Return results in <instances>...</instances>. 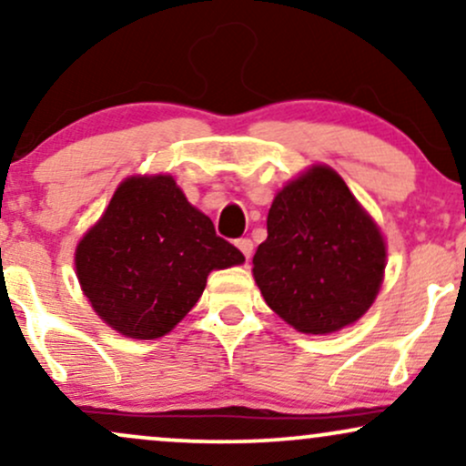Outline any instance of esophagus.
<instances>
[{
  "label": "esophagus",
  "mask_w": 466,
  "mask_h": 466,
  "mask_svg": "<svg viewBox=\"0 0 466 466\" xmlns=\"http://www.w3.org/2000/svg\"><path fill=\"white\" fill-rule=\"evenodd\" d=\"M237 248L240 249V254L245 256V260H249L251 254H254V243H251V238H238Z\"/></svg>",
  "instance_id": "1"
}]
</instances>
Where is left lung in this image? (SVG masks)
<instances>
[{
  "mask_svg": "<svg viewBox=\"0 0 466 466\" xmlns=\"http://www.w3.org/2000/svg\"><path fill=\"white\" fill-rule=\"evenodd\" d=\"M251 263L271 311L300 333L326 335L370 309L386 240L344 179L319 164L278 192Z\"/></svg>",
  "mask_w": 466,
  "mask_h": 466,
  "instance_id": "1",
  "label": "left lung"
}]
</instances>
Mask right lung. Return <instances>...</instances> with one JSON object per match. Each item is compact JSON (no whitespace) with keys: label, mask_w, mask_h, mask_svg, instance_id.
I'll return each mask as SVG.
<instances>
[{"label":"right lung","mask_w":466,"mask_h":466,"mask_svg":"<svg viewBox=\"0 0 466 466\" xmlns=\"http://www.w3.org/2000/svg\"><path fill=\"white\" fill-rule=\"evenodd\" d=\"M243 260L170 175H144L122 181L80 238L76 274L100 319L133 339H155L195 307L212 269Z\"/></svg>","instance_id":"add662e5"}]
</instances>
